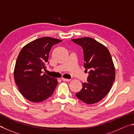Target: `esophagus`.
Masks as SVG:
<instances>
[{
  "mask_svg": "<svg viewBox=\"0 0 134 134\" xmlns=\"http://www.w3.org/2000/svg\"><path fill=\"white\" fill-rule=\"evenodd\" d=\"M62 80L63 81H71V79H65V78H62Z\"/></svg>",
  "mask_w": 134,
  "mask_h": 134,
  "instance_id": "34e87169",
  "label": "esophagus"
}]
</instances>
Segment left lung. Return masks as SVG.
<instances>
[{
	"label": "left lung",
	"mask_w": 134,
	"mask_h": 134,
	"mask_svg": "<svg viewBox=\"0 0 134 134\" xmlns=\"http://www.w3.org/2000/svg\"><path fill=\"white\" fill-rule=\"evenodd\" d=\"M82 47L84 68L90 69L87 82L82 83L76 97L88 104L97 103L111 90L115 79V68L108 49L104 44L88 37L72 39Z\"/></svg>",
	"instance_id": "left-lung-1"
}]
</instances>
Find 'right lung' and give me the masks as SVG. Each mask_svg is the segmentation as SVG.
I'll list each match as a JSON object with an SVG mask.
<instances>
[{
  "label": "right lung",
  "instance_id": "obj_1",
  "mask_svg": "<svg viewBox=\"0 0 134 134\" xmlns=\"http://www.w3.org/2000/svg\"><path fill=\"white\" fill-rule=\"evenodd\" d=\"M60 39L43 37L26 44L21 49L14 69V79L19 90L26 99L41 102L53 94L58 81L42 74L46 68L52 46L62 42Z\"/></svg>",
  "mask_w": 134,
  "mask_h": 134
}]
</instances>
